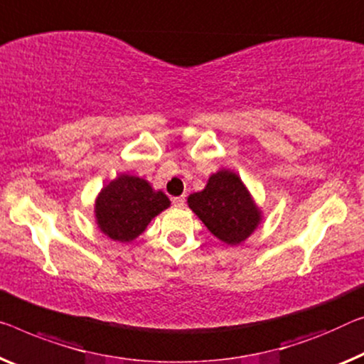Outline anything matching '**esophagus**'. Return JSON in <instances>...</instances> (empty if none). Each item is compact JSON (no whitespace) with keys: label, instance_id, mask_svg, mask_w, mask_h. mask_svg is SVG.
<instances>
[{"label":"esophagus","instance_id":"obj_1","mask_svg":"<svg viewBox=\"0 0 364 364\" xmlns=\"http://www.w3.org/2000/svg\"><path fill=\"white\" fill-rule=\"evenodd\" d=\"M172 203H174L176 206H183V203H186V197H174L172 198Z\"/></svg>","mask_w":364,"mask_h":364}]
</instances>
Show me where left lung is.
<instances>
[{
    "label": "left lung",
    "mask_w": 364,
    "mask_h": 364,
    "mask_svg": "<svg viewBox=\"0 0 364 364\" xmlns=\"http://www.w3.org/2000/svg\"><path fill=\"white\" fill-rule=\"evenodd\" d=\"M187 203L208 231L228 245L242 244L262 223V210L231 169L211 174L201 192L188 195Z\"/></svg>",
    "instance_id": "obj_1"
}]
</instances>
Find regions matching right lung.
I'll return each mask as SVG.
<instances>
[{
    "label": "right lung",
    "mask_w": 364,
    "mask_h": 364,
    "mask_svg": "<svg viewBox=\"0 0 364 364\" xmlns=\"http://www.w3.org/2000/svg\"><path fill=\"white\" fill-rule=\"evenodd\" d=\"M171 206L163 190L141 177L120 174L100 190L94 216L100 232L117 242H132L161 211Z\"/></svg>",
    "instance_id": "right-lung-1"
}]
</instances>
